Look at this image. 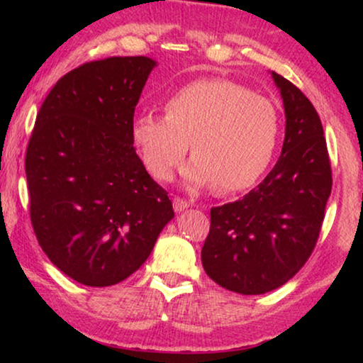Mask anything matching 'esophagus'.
I'll return each instance as SVG.
<instances>
[{"instance_id":"esophagus-1","label":"esophagus","mask_w":363,"mask_h":363,"mask_svg":"<svg viewBox=\"0 0 363 363\" xmlns=\"http://www.w3.org/2000/svg\"><path fill=\"white\" fill-rule=\"evenodd\" d=\"M188 206H191L190 201L183 200V198H180V196L173 198V208H175V211H183V210H186Z\"/></svg>"}]
</instances>
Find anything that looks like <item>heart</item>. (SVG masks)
Listing matches in <instances>:
<instances>
[{"instance_id": "1", "label": "heart", "mask_w": 363, "mask_h": 363, "mask_svg": "<svg viewBox=\"0 0 363 363\" xmlns=\"http://www.w3.org/2000/svg\"><path fill=\"white\" fill-rule=\"evenodd\" d=\"M165 113L145 112L132 122V140L155 180H170L190 143L195 157L185 177L193 185L241 191L269 167L279 135V113L269 99L228 79H203L173 92Z\"/></svg>"}]
</instances>
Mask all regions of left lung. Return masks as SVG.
<instances>
[{"label": "left lung", "mask_w": 363, "mask_h": 363, "mask_svg": "<svg viewBox=\"0 0 363 363\" xmlns=\"http://www.w3.org/2000/svg\"><path fill=\"white\" fill-rule=\"evenodd\" d=\"M286 111L279 160L241 200L211 208L201 250L206 274L228 291L264 294L306 264L325 215L332 168L319 113L299 87L272 72Z\"/></svg>", "instance_id": "left-lung-1"}]
</instances>
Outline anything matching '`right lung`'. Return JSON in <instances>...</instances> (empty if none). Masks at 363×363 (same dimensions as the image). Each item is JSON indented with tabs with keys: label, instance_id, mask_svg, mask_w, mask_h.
Segmentation results:
<instances>
[{
	"label": "right lung",
	"instance_id": "right-lung-1",
	"mask_svg": "<svg viewBox=\"0 0 363 363\" xmlns=\"http://www.w3.org/2000/svg\"><path fill=\"white\" fill-rule=\"evenodd\" d=\"M155 61L107 57L62 76L39 108L26 150L29 218L54 266L91 287L140 267L175 216L135 153L132 122Z\"/></svg>",
	"mask_w": 363,
	"mask_h": 363
}]
</instances>
